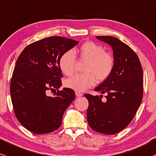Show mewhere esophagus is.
<instances>
[{
	"instance_id": "esophagus-1",
	"label": "esophagus",
	"mask_w": 156,
	"mask_h": 156,
	"mask_svg": "<svg viewBox=\"0 0 156 156\" xmlns=\"http://www.w3.org/2000/svg\"><path fill=\"white\" fill-rule=\"evenodd\" d=\"M75 95H76L77 97H81L82 95H83V94L80 92H75Z\"/></svg>"
}]
</instances>
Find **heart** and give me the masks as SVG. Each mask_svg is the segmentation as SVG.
I'll use <instances>...</instances> for the list:
<instances>
[{
  "label": "heart",
  "instance_id": "obj_1",
  "mask_svg": "<svg viewBox=\"0 0 156 156\" xmlns=\"http://www.w3.org/2000/svg\"><path fill=\"white\" fill-rule=\"evenodd\" d=\"M80 58L87 61L83 71L85 73L75 74L66 79L64 84L76 92H83L95 85L96 79L103 81L112 73L114 67L112 56L104 52L102 46L92 41L83 44L78 50ZM75 56L73 51H66L60 57L58 64L61 71L66 75L73 74Z\"/></svg>",
  "mask_w": 156,
  "mask_h": 156
}]
</instances>
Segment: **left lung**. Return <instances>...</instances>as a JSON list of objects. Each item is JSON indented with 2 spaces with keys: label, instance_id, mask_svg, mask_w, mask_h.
Wrapping results in <instances>:
<instances>
[{
  "label": "left lung",
  "instance_id": "8db88e82",
  "mask_svg": "<svg viewBox=\"0 0 156 156\" xmlns=\"http://www.w3.org/2000/svg\"><path fill=\"white\" fill-rule=\"evenodd\" d=\"M96 38L112 47L114 67L108 78L95 89L107 94L106 101L98 95H84L89 101L87 121L95 131L112 135L129 125L141 103L143 70L136 52L119 39L112 36Z\"/></svg>",
  "mask_w": 156,
  "mask_h": 156
}]
</instances>
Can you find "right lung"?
Wrapping results in <instances>:
<instances>
[{"mask_svg":"<svg viewBox=\"0 0 156 156\" xmlns=\"http://www.w3.org/2000/svg\"><path fill=\"white\" fill-rule=\"evenodd\" d=\"M78 43L52 36L32 43L20 53L11 79L10 95L16 118L28 130L44 134L61 126L65 110L75 99V92L69 88H64L53 96L47 92L61 87L59 58Z\"/></svg>","mask_w":156,"mask_h":156,"instance_id":"obj_1","label":"right lung"}]
</instances>
